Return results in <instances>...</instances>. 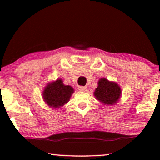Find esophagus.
Masks as SVG:
<instances>
[{
    "label": "esophagus",
    "mask_w": 160,
    "mask_h": 160,
    "mask_svg": "<svg viewBox=\"0 0 160 160\" xmlns=\"http://www.w3.org/2000/svg\"><path fill=\"white\" fill-rule=\"evenodd\" d=\"M78 89L80 91H82V92H86V89H87V86H80L78 87Z\"/></svg>",
    "instance_id": "1"
}]
</instances>
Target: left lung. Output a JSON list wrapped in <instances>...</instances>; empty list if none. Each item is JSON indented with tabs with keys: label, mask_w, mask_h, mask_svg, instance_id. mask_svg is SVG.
<instances>
[{
	"label": "left lung",
	"mask_w": 160,
	"mask_h": 160,
	"mask_svg": "<svg viewBox=\"0 0 160 160\" xmlns=\"http://www.w3.org/2000/svg\"><path fill=\"white\" fill-rule=\"evenodd\" d=\"M120 86L115 82H111L106 78H101L98 82L94 95L97 100L107 105L115 104L121 96Z\"/></svg>",
	"instance_id": "1"
}]
</instances>
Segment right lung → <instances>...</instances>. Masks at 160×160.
Listing matches in <instances>:
<instances>
[{
	"instance_id": "1",
	"label": "right lung",
	"mask_w": 160,
	"mask_h": 160,
	"mask_svg": "<svg viewBox=\"0 0 160 160\" xmlns=\"http://www.w3.org/2000/svg\"><path fill=\"white\" fill-rule=\"evenodd\" d=\"M74 90L71 86L64 85L62 79L49 82L43 92V98L51 108H60L68 102Z\"/></svg>"
}]
</instances>
